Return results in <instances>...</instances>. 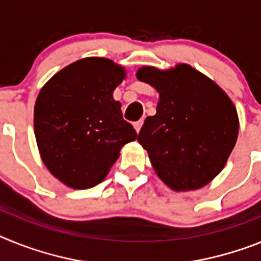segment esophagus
<instances>
[{
  "label": "esophagus",
  "instance_id": "1",
  "mask_svg": "<svg viewBox=\"0 0 261 261\" xmlns=\"http://www.w3.org/2000/svg\"><path fill=\"white\" fill-rule=\"evenodd\" d=\"M142 126H143V119H140V121H138V122H135V123H134V127H135L137 133H139L140 128H142Z\"/></svg>",
  "mask_w": 261,
  "mask_h": 261
}]
</instances>
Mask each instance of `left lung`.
<instances>
[{"label": "left lung", "instance_id": "obj_1", "mask_svg": "<svg viewBox=\"0 0 261 261\" xmlns=\"http://www.w3.org/2000/svg\"><path fill=\"white\" fill-rule=\"evenodd\" d=\"M137 77L159 93L156 114L138 135L159 177L176 192L209 184L237 143L239 119L230 97L188 64L142 67Z\"/></svg>", "mask_w": 261, "mask_h": 261}]
</instances>
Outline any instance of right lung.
Segmentation results:
<instances>
[{"label":"right lung","mask_w":261,"mask_h":261,"mask_svg":"<svg viewBox=\"0 0 261 261\" xmlns=\"http://www.w3.org/2000/svg\"><path fill=\"white\" fill-rule=\"evenodd\" d=\"M124 77V68L109 59L85 58L63 68L39 92L36 143L48 171L67 187H96L122 147L138 138L113 98Z\"/></svg>","instance_id":"right-lung-1"}]
</instances>
